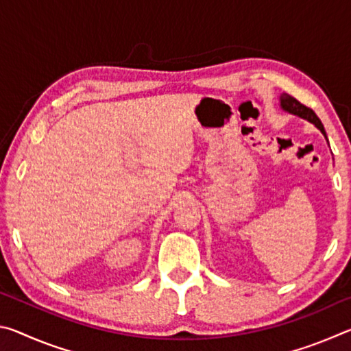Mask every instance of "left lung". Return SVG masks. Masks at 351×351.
I'll use <instances>...</instances> for the list:
<instances>
[{"mask_svg": "<svg viewBox=\"0 0 351 351\" xmlns=\"http://www.w3.org/2000/svg\"><path fill=\"white\" fill-rule=\"evenodd\" d=\"M280 106L285 111L291 112V114H295V116H299L302 119H306L308 122L314 123V125H316L326 138V133H325V128L322 125V122H320V119L316 116V112H314L311 108H308V106L302 105L299 100L294 99L293 96H289V94H287V93H283L280 96Z\"/></svg>", "mask_w": 351, "mask_h": 351, "instance_id": "8db88e82", "label": "left lung"}]
</instances>
